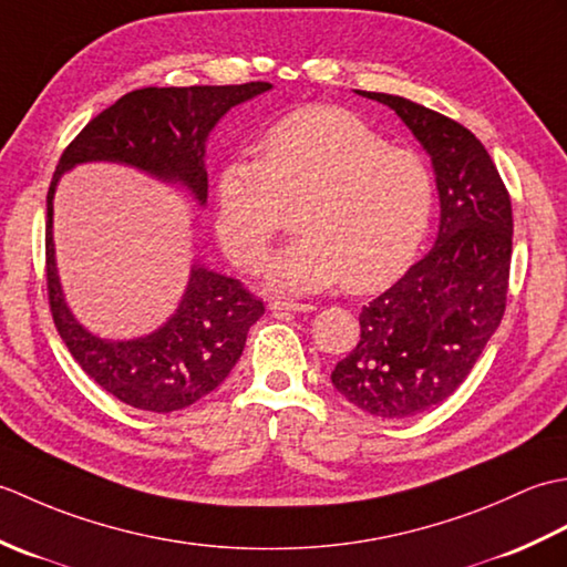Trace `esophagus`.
Listing matches in <instances>:
<instances>
[{"mask_svg":"<svg viewBox=\"0 0 567 567\" xmlns=\"http://www.w3.org/2000/svg\"><path fill=\"white\" fill-rule=\"evenodd\" d=\"M272 311H295V315H305V311H315V305H305V302H285V299H270L268 305Z\"/></svg>","mask_w":567,"mask_h":567,"instance_id":"1","label":"esophagus"}]
</instances>
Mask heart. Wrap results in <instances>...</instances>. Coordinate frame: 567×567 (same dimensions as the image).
I'll return each instance as SVG.
<instances>
[{"label": "heart", "mask_w": 567, "mask_h": 567, "mask_svg": "<svg viewBox=\"0 0 567 567\" xmlns=\"http://www.w3.org/2000/svg\"><path fill=\"white\" fill-rule=\"evenodd\" d=\"M297 207L302 234L270 265L287 292L343 282L375 292L414 260L433 214L426 161L341 106L282 116L258 141V161L231 158L216 175V226L246 270H260Z\"/></svg>", "instance_id": "1"}]
</instances>
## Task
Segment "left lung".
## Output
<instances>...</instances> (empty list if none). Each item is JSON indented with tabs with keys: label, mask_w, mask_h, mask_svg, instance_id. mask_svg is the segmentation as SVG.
Segmentation results:
<instances>
[{
	"label": "left lung",
	"mask_w": 567,
	"mask_h": 567,
	"mask_svg": "<svg viewBox=\"0 0 567 567\" xmlns=\"http://www.w3.org/2000/svg\"><path fill=\"white\" fill-rule=\"evenodd\" d=\"M388 104L421 141L441 197L439 240L360 311V341L331 372L348 402L380 419L429 412L461 388L507 309L512 199L483 143L412 100Z\"/></svg>",
	"instance_id": "obj_1"
}]
</instances>
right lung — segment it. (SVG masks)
<instances>
[{
    "label": "right lung",
    "mask_w": 567,
    "mask_h": 567,
    "mask_svg": "<svg viewBox=\"0 0 567 567\" xmlns=\"http://www.w3.org/2000/svg\"><path fill=\"white\" fill-rule=\"evenodd\" d=\"M270 82L141 87L97 114L60 155L48 187L45 287L53 323L80 368L116 400L146 412H177L219 388L244 353L248 329L265 307L244 282L195 265L173 319L136 341H102L84 331L63 299L53 256V195L60 175L78 163L134 165L179 183L207 202L204 141L214 124Z\"/></svg>",
    "instance_id": "right-lung-1"
}]
</instances>
